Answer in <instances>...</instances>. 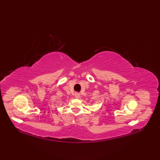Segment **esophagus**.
Instances as JSON below:
<instances>
[{
    "label": "esophagus",
    "instance_id": "1",
    "mask_svg": "<svg viewBox=\"0 0 160 160\" xmlns=\"http://www.w3.org/2000/svg\"><path fill=\"white\" fill-rule=\"evenodd\" d=\"M75 97L76 98H80V94H78V93H76V94H75Z\"/></svg>",
    "mask_w": 160,
    "mask_h": 160
}]
</instances>
